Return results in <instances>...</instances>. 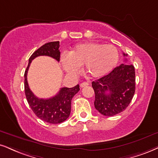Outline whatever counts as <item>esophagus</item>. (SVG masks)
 <instances>
[{"label":"esophagus","instance_id":"esophagus-1","mask_svg":"<svg viewBox=\"0 0 158 158\" xmlns=\"http://www.w3.org/2000/svg\"><path fill=\"white\" fill-rule=\"evenodd\" d=\"M89 85V83L88 82H83L81 83V88H83V87L88 86Z\"/></svg>","mask_w":158,"mask_h":158}]
</instances>
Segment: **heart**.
I'll return each mask as SVG.
<instances>
[{
  "label": "heart",
  "instance_id": "b5f03b06",
  "mask_svg": "<svg viewBox=\"0 0 158 158\" xmlns=\"http://www.w3.org/2000/svg\"><path fill=\"white\" fill-rule=\"evenodd\" d=\"M118 61V52L112 44L95 42L79 44L69 53L60 58L61 67L69 75H76L84 66V71L92 77H100L110 73Z\"/></svg>",
  "mask_w": 158,
  "mask_h": 158
}]
</instances>
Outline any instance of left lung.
I'll return each mask as SVG.
<instances>
[{
  "label": "left lung",
  "mask_w": 158,
  "mask_h": 158,
  "mask_svg": "<svg viewBox=\"0 0 158 158\" xmlns=\"http://www.w3.org/2000/svg\"><path fill=\"white\" fill-rule=\"evenodd\" d=\"M92 87L95 93L94 107L101 114L113 116L119 114L129 106L135 94L134 66L122 64L108 75L93 81Z\"/></svg>",
  "instance_id": "1"
}]
</instances>
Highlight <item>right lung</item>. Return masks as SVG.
I'll list each match as a JSON object with an SVG mask.
<instances>
[{"label": "right lung", "instance_id": "add662e5", "mask_svg": "<svg viewBox=\"0 0 158 158\" xmlns=\"http://www.w3.org/2000/svg\"><path fill=\"white\" fill-rule=\"evenodd\" d=\"M59 42L57 41L48 42L40 47L31 56L24 75L25 94L29 106L37 117L50 124L61 123L69 117L71 112L72 99L79 91V85L77 84L73 88H61L58 94L51 98L40 99L35 96L29 88L27 74L32 60L38 56H50L59 61Z\"/></svg>", "mask_w": 158, "mask_h": 158}]
</instances>
